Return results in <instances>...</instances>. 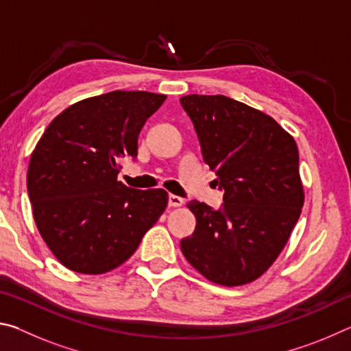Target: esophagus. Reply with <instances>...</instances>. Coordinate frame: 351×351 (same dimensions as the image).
<instances>
[{
    "label": "esophagus",
    "instance_id": "34e87169",
    "mask_svg": "<svg viewBox=\"0 0 351 351\" xmlns=\"http://www.w3.org/2000/svg\"><path fill=\"white\" fill-rule=\"evenodd\" d=\"M184 204V199L181 197H176V195H170L169 197V206L170 207H181Z\"/></svg>",
    "mask_w": 351,
    "mask_h": 351
}]
</instances>
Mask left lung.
Instances as JSON below:
<instances>
[{
    "instance_id": "1",
    "label": "left lung",
    "mask_w": 351,
    "mask_h": 351,
    "mask_svg": "<svg viewBox=\"0 0 351 351\" xmlns=\"http://www.w3.org/2000/svg\"><path fill=\"white\" fill-rule=\"evenodd\" d=\"M181 105L224 190L219 210L199 201L187 204L197 228L181 251L212 283H251L280 255L304 207L299 148L271 116L239 100L190 94Z\"/></svg>"
}]
</instances>
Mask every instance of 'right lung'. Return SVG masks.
Segmentation results:
<instances>
[{
  "label": "right lung",
  "instance_id": "right-lung-1",
  "mask_svg": "<svg viewBox=\"0 0 351 351\" xmlns=\"http://www.w3.org/2000/svg\"><path fill=\"white\" fill-rule=\"evenodd\" d=\"M165 94L111 91L63 110L35 145L27 192L35 224L60 263L105 274L132 257L169 204L164 189L117 181L119 159L138 156L141 128Z\"/></svg>",
  "mask_w": 351,
  "mask_h": 351
}]
</instances>
